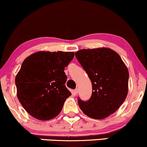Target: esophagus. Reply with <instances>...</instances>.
Instances as JSON below:
<instances>
[{"label": "esophagus", "instance_id": "1", "mask_svg": "<svg viewBox=\"0 0 147 147\" xmlns=\"http://www.w3.org/2000/svg\"><path fill=\"white\" fill-rule=\"evenodd\" d=\"M78 89L77 88V89H76V90H74V91H73V94H74V95H77L78 94Z\"/></svg>", "mask_w": 147, "mask_h": 147}]
</instances>
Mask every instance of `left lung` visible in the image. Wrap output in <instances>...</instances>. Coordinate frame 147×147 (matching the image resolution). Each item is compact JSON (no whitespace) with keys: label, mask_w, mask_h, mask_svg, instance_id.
Masks as SVG:
<instances>
[{"label":"left lung","mask_w":147,"mask_h":147,"mask_svg":"<svg viewBox=\"0 0 147 147\" xmlns=\"http://www.w3.org/2000/svg\"><path fill=\"white\" fill-rule=\"evenodd\" d=\"M76 57L92 82L88 101L78 99L80 109L94 119H103L115 112L128 94V68L120 56L109 48L81 49Z\"/></svg>","instance_id":"obj_1"}]
</instances>
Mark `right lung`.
<instances>
[{
    "instance_id": "right-lung-1",
    "label": "right lung",
    "mask_w": 147,
    "mask_h": 147,
    "mask_svg": "<svg viewBox=\"0 0 147 147\" xmlns=\"http://www.w3.org/2000/svg\"><path fill=\"white\" fill-rule=\"evenodd\" d=\"M74 52L38 51L24 60L15 78L20 103L33 117L41 120L55 118L71 95L65 87L64 69Z\"/></svg>"
}]
</instances>
